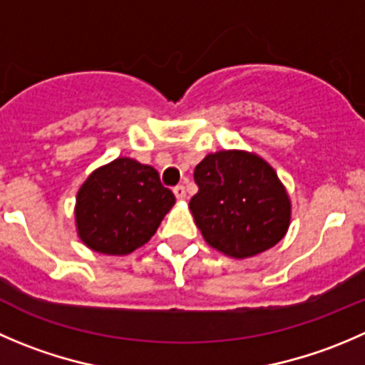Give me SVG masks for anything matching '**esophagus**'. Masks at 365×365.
<instances>
[{
  "mask_svg": "<svg viewBox=\"0 0 365 365\" xmlns=\"http://www.w3.org/2000/svg\"><path fill=\"white\" fill-rule=\"evenodd\" d=\"M173 192H175V196L178 197L180 201H183L187 197V192H185V187L183 185H176L175 187V190H173Z\"/></svg>",
  "mask_w": 365,
  "mask_h": 365,
  "instance_id": "1",
  "label": "esophagus"
}]
</instances>
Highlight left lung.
I'll list each match as a JSON object with an SVG mask.
<instances>
[{
	"mask_svg": "<svg viewBox=\"0 0 365 365\" xmlns=\"http://www.w3.org/2000/svg\"><path fill=\"white\" fill-rule=\"evenodd\" d=\"M189 208L208 246L251 258L280 242L291 225V197L277 171L257 153L221 150L194 169Z\"/></svg>",
	"mask_w": 365,
	"mask_h": 365,
	"instance_id": "obj_1",
	"label": "left lung"
}]
</instances>
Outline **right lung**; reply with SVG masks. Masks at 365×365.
Returning a JSON list of instances; mask_svg holds the SVG:
<instances>
[{
  "label": "right lung",
  "mask_w": 365,
  "mask_h": 365,
  "mask_svg": "<svg viewBox=\"0 0 365 365\" xmlns=\"http://www.w3.org/2000/svg\"><path fill=\"white\" fill-rule=\"evenodd\" d=\"M175 201L157 169L119 157L91 173L78 189V237L96 253L128 255L155 235Z\"/></svg>",
  "instance_id": "obj_1"
}]
</instances>
